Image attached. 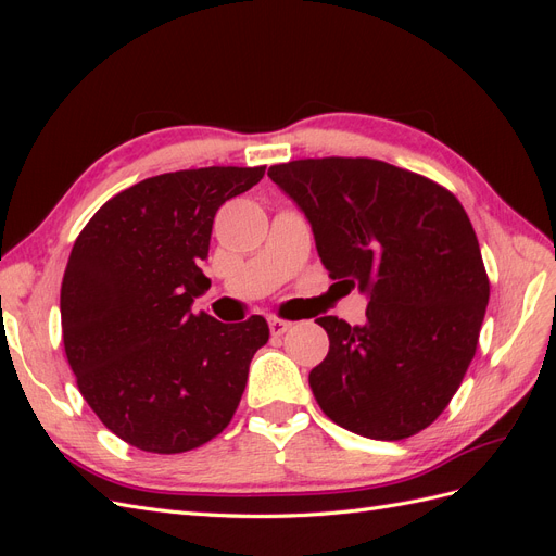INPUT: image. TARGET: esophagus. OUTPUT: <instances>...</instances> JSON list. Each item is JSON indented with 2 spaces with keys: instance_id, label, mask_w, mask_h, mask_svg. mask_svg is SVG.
I'll use <instances>...</instances> for the list:
<instances>
[{
  "instance_id": "obj_1",
  "label": "esophagus",
  "mask_w": 556,
  "mask_h": 556,
  "mask_svg": "<svg viewBox=\"0 0 556 556\" xmlns=\"http://www.w3.org/2000/svg\"><path fill=\"white\" fill-rule=\"evenodd\" d=\"M290 327H292V323H288V319L268 317V329H271V336H282Z\"/></svg>"
}]
</instances>
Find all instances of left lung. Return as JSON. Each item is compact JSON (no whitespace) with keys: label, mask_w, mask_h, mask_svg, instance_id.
<instances>
[{"label":"left lung","mask_w":556,"mask_h":556,"mask_svg":"<svg viewBox=\"0 0 556 556\" xmlns=\"http://www.w3.org/2000/svg\"><path fill=\"white\" fill-rule=\"evenodd\" d=\"M278 188L313 227L333 280L368 294L366 323H315L329 352L311 390L336 425L403 441L445 408L476 355L490 301L478 237L443 185L368 157L274 164Z\"/></svg>","instance_id":"obj_1"}]
</instances>
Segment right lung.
Masks as SVG:
<instances>
[{
    "mask_svg": "<svg viewBox=\"0 0 556 556\" xmlns=\"http://www.w3.org/2000/svg\"><path fill=\"white\" fill-rule=\"evenodd\" d=\"M266 166H206L146 178L83 227L62 278L66 359L94 415L155 454L215 439L239 408L250 359L268 341L262 315L225 325L192 313L213 217Z\"/></svg>",
    "mask_w": 556,
    "mask_h": 556,
    "instance_id": "1",
    "label": "right lung"
}]
</instances>
